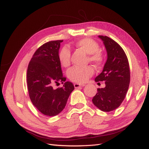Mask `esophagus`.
Wrapping results in <instances>:
<instances>
[{"instance_id": "34e87169", "label": "esophagus", "mask_w": 149, "mask_h": 149, "mask_svg": "<svg viewBox=\"0 0 149 149\" xmlns=\"http://www.w3.org/2000/svg\"><path fill=\"white\" fill-rule=\"evenodd\" d=\"M84 86V84H77V83H75V84H74V87H75V88H80V87H83V86Z\"/></svg>"}]
</instances>
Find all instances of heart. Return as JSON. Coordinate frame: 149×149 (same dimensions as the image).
<instances>
[{
  "label": "heart",
  "instance_id": "1",
  "mask_svg": "<svg viewBox=\"0 0 149 149\" xmlns=\"http://www.w3.org/2000/svg\"><path fill=\"white\" fill-rule=\"evenodd\" d=\"M75 45L88 54V60L90 61L98 66L102 65L105 56L99 50V45L96 41L89 38H84L77 41ZM70 56L71 53L69 49L66 47H63L59 52L58 58L60 64L63 67H68L70 64ZM93 74V68L88 65L84 67L74 66L68 70L67 75L72 81L81 84L86 82Z\"/></svg>",
  "mask_w": 149,
  "mask_h": 149
}]
</instances>
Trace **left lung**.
<instances>
[{"mask_svg":"<svg viewBox=\"0 0 149 149\" xmlns=\"http://www.w3.org/2000/svg\"><path fill=\"white\" fill-rule=\"evenodd\" d=\"M107 50V59L96 82L105 81L106 86L98 88L92 99L94 105L105 112L120 106L127 94L130 83V68L124 50L115 41L106 36H99Z\"/></svg>","mask_w":149,"mask_h":149,"instance_id":"8db88e82","label":"left lung"}]
</instances>
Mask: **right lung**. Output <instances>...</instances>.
<instances>
[{"mask_svg": "<svg viewBox=\"0 0 149 149\" xmlns=\"http://www.w3.org/2000/svg\"><path fill=\"white\" fill-rule=\"evenodd\" d=\"M54 40L44 43L31 58L27 71V85L30 99L34 107L43 115L56 116L65 108L70 95L74 90L71 82H65L58 55L60 43ZM64 83L55 90L54 84Z\"/></svg>", "mask_w": 149, "mask_h": 149, "instance_id": "right-lung-1", "label": "right lung"}]
</instances>
